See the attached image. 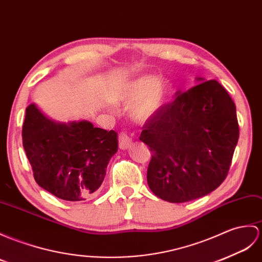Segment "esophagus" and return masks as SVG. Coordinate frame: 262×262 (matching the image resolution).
Listing matches in <instances>:
<instances>
[{
  "label": "esophagus",
  "instance_id": "obj_1",
  "mask_svg": "<svg viewBox=\"0 0 262 262\" xmlns=\"http://www.w3.org/2000/svg\"><path fill=\"white\" fill-rule=\"evenodd\" d=\"M119 148L127 149L132 145V138L126 132H121L118 136Z\"/></svg>",
  "mask_w": 262,
  "mask_h": 262
}]
</instances>
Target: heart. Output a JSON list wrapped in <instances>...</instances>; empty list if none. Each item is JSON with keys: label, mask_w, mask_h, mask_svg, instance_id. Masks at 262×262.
<instances>
[{"label": "heart", "mask_w": 262, "mask_h": 262, "mask_svg": "<svg viewBox=\"0 0 262 262\" xmlns=\"http://www.w3.org/2000/svg\"><path fill=\"white\" fill-rule=\"evenodd\" d=\"M161 82L159 77L146 75L127 84L121 97L129 103L138 101L133 108L134 117L147 119L159 111L164 98V87Z\"/></svg>", "instance_id": "heart-1"}]
</instances>
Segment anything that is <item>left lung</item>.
<instances>
[{
    "label": "left lung",
    "instance_id": "obj_1",
    "mask_svg": "<svg viewBox=\"0 0 262 262\" xmlns=\"http://www.w3.org/2000/svg\"><path fill=\"white\" fill-rule=\"evenodd\" d=\"M139 139L151 151L147 183L156 196L171 203L202 198L229 173L239 139L235 105L216 80L203 81L161 106Z\"/></svg>",
    "mask_w": 262,
    "mask_h": 262
}]
</instances>
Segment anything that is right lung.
<instances>
[{"label":"right lung","mask_w":262,"mask_h":262,"mask_svg":"<svg viewBox=\"0 0 262 262\" xmlns=\"http://www.w3.org/2000/svg\"><path fill=\"white\" fill-rule=\"evenodd\" d=\"M117 136L115 130L86 120L54 123L34 103L28 106L22 126L23 147L35 182L54 196L72 202L98 190L118 149Z\"/></svg>","instance_id":"1"}]
</instances>
